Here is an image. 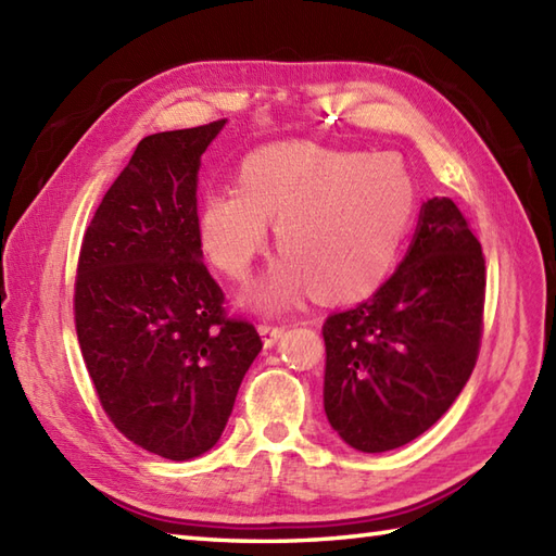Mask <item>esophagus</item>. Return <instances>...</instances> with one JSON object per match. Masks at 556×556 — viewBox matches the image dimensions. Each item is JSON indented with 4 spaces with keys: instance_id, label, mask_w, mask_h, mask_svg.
Returning a JSON list of instances; mask_svg holds the SVG:
<instances>
[{
    "instance_id": "1",
    "label": "esophagus",
    "mask_w": 556,
    "mask_h": 556,
    "mask_svg": "<svg viewBox=\"0 0 556 556\" xmlns=\"http://www.w3.org/2000/svg\"><path fill=\"white\" fill-rule=\"evenodd\" d=\"M260 334H263V339H265V346H275L277 339L285 334V327L263 323V325H260Z\"/></svg>"
}]
</instances>
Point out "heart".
Returning <instances> with one entry per match:
<instances>
[{
    "mask_svg": "<svg viewBox=\"0 0 556 556\" xmlns=\"http://www.w3.org/2000/svg\"><path fill=\"white\" fill-rule=\"evenodd\" d=\"M413 212L416 188L394 157L281 143L243 160L236 191L203 198L200 241L224 277L243 281L267 245L265 222L277 224L285 260L257 299L281 308L313 289L346 303L382 285Z\"/></svg>",
    "mask_w": 556,
    "mask_h": 556,
    "instance_id": "1",
    "label": "heart"
}]
</instances>
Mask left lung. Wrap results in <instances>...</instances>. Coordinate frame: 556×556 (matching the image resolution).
<instances>
[{"instance_id":"left-lung-1","label":"left lung","mask_w":556,"mask_h":556,"mask_svg":"<svg viewBox=\"0 0 556 556\" xmlns=\"http://www.w3.org/2000/svg\"><path fill=\"white\" fill-rule=\"evenodd\" d=\"M482 313L478 236L452 198H432L394 275L323 325L325 413L341 440L380 454L430 430L476 368Z\"/></svg>"}]
</instances>
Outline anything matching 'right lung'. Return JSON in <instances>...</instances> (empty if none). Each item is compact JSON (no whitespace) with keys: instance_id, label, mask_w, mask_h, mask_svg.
<instances>
[{"instance_id":"obj_1","label":"right lung","mask_w":556,"mask_h":556,"mask_svg":"<svg viewBox=\"0 0 556 556\" xmlns=\"http://www.w3.org/2000/svg\"><path fill=\"white\" fill-rule=\"evenodd\" d=\"M224 126L148 136L80 243L74 323L102 410L126 440L172 460L217 444L263 349L229 317L200 251V155Z\"/></svg>"}]
</instances>
